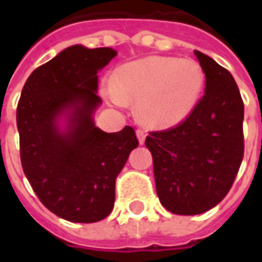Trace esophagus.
<instances>
[{
  "label": "esophagus",
  "instance_id": "1",
  "mask_svg": "<svg viewBox=\"0 0 262 262\" xmlns=\"http://www.w3.org/2000/svg\"><path fill=\"white\" fill-rule=\"evenodd\" d=\"M137 138H138V143L140 144H144V141H146V133L143 129H137Z\"/></svg>",
  "mask_w": 262,
  "mask_h": 262
}]
</instances>
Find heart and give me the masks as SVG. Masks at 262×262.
Wrapping results in <instances>:
<instances>
[{"label":"heart","mask_w":262,"mask_h":262,"mask_svg":"<svg viewBox=\"0 0 262 262\" xmlns=\"http://www.w3.org/2000/svg\"><path fill=\"white\" fill-rule=\"evenodd\" d=\"M206 76L192 59L148 56L119 67L109 95L116 103H137L143 125L166 129L185 121L200 100Z\"/></svg>","instance_id":"obj_1"}]
</instances>
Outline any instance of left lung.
Returning <instances> with one entry per match:
<instances>
[{"label":"left lung","mask_w":262,"mask_h":262,"mask_svg":"<svg viewBox=\"0 0 262 262\" xmlns=\"http://www.w3.org/2000/svg\"><path fill=\"white\" fill-rule=\"evenodd\" d=\"M195 55L206 74V93L185 121L146 138L157 196L182 216L217 206L244 159V102L236 81L213 58L200 51Z\"/></svg>","instance_id":"8db88e82"}]
</instances>
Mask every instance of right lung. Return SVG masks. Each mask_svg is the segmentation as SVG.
I'll return each mask as SVG.
<instances>
[{"label":"right lung","instance_id":"right-lung-1","mask_svg":"<svg viewBox=\"0 0 262 262\" xmlns=\"http://www.w3.org/2000/svg\"><path fill=\"white\" fill-rule=\"evenodd\" d=\"M115 55L111 48H67L30 74L17 105L26 178L42 204L68 222L95 223L111 214L116 176L138 146L133 126L107 134L93 122L102 103L97 71Z\"/></svg>","mask_w":262,"mask_h":262}]
</instances>
